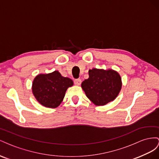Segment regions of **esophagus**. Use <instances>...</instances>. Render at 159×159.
<instances>
[{
  "instance_id": "obj_1",
  "label": "esophagus",
  "mask_w": 159,
  "mask_h": 159,
  "mask_svg": "<svg viewBox=\"0 0 159 159\" xmlns=\"http://www.w3.org/2000/svg\"><path fill=\"white\" fill-rule=\"evenodd\" d=\"M74 83L75 85H80L81 84V80L80 79H77L74 80Z\"/></svg>"
}]
</instances>
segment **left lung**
I'll return each mask as SVG.
<instances>
[{
  "instance_id": "left-lung-1",
  "label": "left lung",
  "mask_w": 159,
  "mask_h": 159,
  "mask_svg": "<svg viewBox=\"0 0 159 159\" xmlns=\"http://www.w3.org/2000/svg\"><path fill=\"white\" fill-rule=\"evenodd\" d=\"M89 79L83 81L81 87L95 105H105L116 98L122 87L121 78L117 72L93 69L89 70Z\"/></svg>"
}]
</instances>
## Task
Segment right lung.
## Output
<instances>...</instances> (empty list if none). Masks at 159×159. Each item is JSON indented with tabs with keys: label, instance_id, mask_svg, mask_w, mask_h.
<instances>
[{
	"label": "right lung",
	"instance_id": "right-lung-1",
	"mask_svg": "<svg viewBox=\"0 0 159 159\" xmlns=\"http://www.w3.org/2000/svg\"><path fill=\"white\" fill-rule=\"evenodd\" d=\"M73 85V81L63 77L59 72L39 75L33 83V93L42 105L56 108L60 105L65 97L67 89Z\"/></svg>",
	"mask_w": 159,
	"mask_h": 159
}]
</instances>
